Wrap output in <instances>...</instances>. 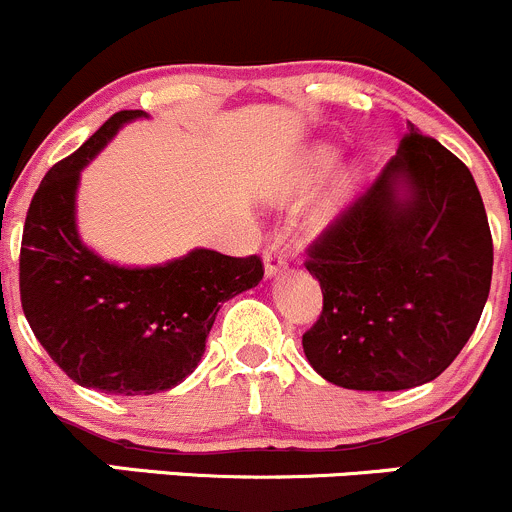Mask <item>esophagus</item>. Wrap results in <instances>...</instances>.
Instances as JSON below:
<instances>
[{"instance_id":"esophagus-1","label":"esophagus","mask_w":512,"mask_h":512,"mask_svg":"<svg viewBox=\"0 0 512 512\" xmlns=\"http://www.w3.org/2000/svg\"><path fill=\"white\" fill-rule=\"evenodd\" d=\"M263 268H266V278H276L278 273L286 271V256L276 244L266 246L263 251Z\"/></svg>"}]
</instances>
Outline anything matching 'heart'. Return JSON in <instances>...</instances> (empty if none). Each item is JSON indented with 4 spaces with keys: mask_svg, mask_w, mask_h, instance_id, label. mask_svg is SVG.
Masks as SVG:
<instances>
[{
    "mask_svg": "<svg viewBox=\"0 0 512 512\" xmlns=\"http://www.w3.org/2000/svg\"><path fill=\"white\" fill-rule=\"evenodd\" d=\"M338 164V151L328 144H318L313 149L303 151L301 156L293 164L291 176L286 181V189H283V199H301L308 191L316 189ZM353 186H356V171L353 169H341L333 176L331 186L323 194V199L318 201L316 211H313L311 221L313 226H328L338 216V211L348 204L353 194Z\"/></svg>",
    "mask_w": 512,
    "mask_h": 512,
    "instance_id": "heart-1",
    "label": "heart"
}]
</instances>
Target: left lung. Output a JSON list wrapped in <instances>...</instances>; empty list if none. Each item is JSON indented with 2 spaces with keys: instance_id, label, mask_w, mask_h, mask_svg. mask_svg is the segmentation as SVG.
I'll return each mask as SVG.
<instances>
[{
  "instance_id": "8db88e82",
  "label": "left lung",
  "mask_w": 512,
  "mask_h": 512,
  "mask_svg": "<svg viewBox=\"0 0 512 512\" xmlns=\"http://www.w3.org/2000/svg\"><path fill=\"white\" fill-rule=\"evenodd\" d=\"M323 291L303 353L328 383L406 391L438 378L480 321L493 239L468 166L408 124L396 156L313 241Z\"/></svg>"
}]
</instances>
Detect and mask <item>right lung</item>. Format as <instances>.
I'll return each mask as SVG.
<instances>
[{"label": "right lung", "instance_id": "obj_1", "mask_svg": "<svg viewBox=\"0 0 512 512\" xmlns=\"http://www.w3.org/2000/svg\"><path fill=\"white\" fill-rule=\"evenodd\" d=\"M146 111H119L39 184L19 256V293L34 336L72 381L114 396H151L199 366L221 303L258 286V256L211 249L156 266H119L77 229L82 169Z\"/></svg>", "mask_w": 512, "mask_h": 512}]
</instances>
